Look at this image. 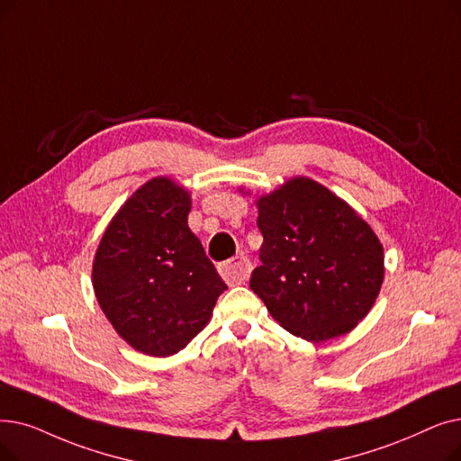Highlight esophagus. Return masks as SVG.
<instances>
[{"label":"esophagus","instance_id":"34e87169","mask_svg":"<svg viewBox=\"0 0 461 461\" xmlns=\"http://www.w3.org/2000/svg\"><path fill=\"white\" fill-rule=\"evenodd\" d=\"M218 271L230 286H237V285L247 283L250 276V271H252V264L247 256H235L220 266Z\"/></svg>","mask_w":461,"mask_h":461}]
</instances>
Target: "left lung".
<instances>
[{
  "instance_id": "8db88e82",
  "label": "left lung",
  "mask_w": 461,
  "mask_h": 461,
  "mask_svg": "<svg viewBox=\"0 0 461 461\" xmlns=\"http://www.w3.org/2000/svg\"><path fill=\"white\" fill-rule=\"evenodd\" d=\"M264 235L250 288L292 335L322 343L371 311L384 252L366 220L311 178L297 176L258 202Z\"/></svg>"
}]
</instances>
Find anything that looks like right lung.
<instances>
[{"mask_svg":"<svg viewBox=\"0 0 461 461\" xmlns=\"http://www.w3.org/2000/svg\"><path fill=\"white\" fill-rule=\"evenodd\" d=\"M190 205L186 190L152 178L118 211L95 252L99 307L124 341L149 356L183 350L228 288L188 228Z\"/></svg>","mask_w":461,"mask_h":461,"instance_id":"right-lung-1","label":"right lung"}]
</instances>
